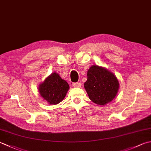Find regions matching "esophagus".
<instances>
[{
    "instance_id": "obj_1",
    "label": "esophagus",
    "mask_w": 151,
    "mask_h": 151,
    "mask_svg": "<svg viewBox=\"0 0 151 151\" xmlns=\"http://www.w3.org/2000/svg\"><path fill=\"white\" fill-rule=\"evenodd\" d=\"M73 86L75 88H80L81 86V82H75V83H73Z\"/></svg>"
}]
</instances>
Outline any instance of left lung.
<instances>
[{"mask_svg": "<svg viewBox=\"0 0 151 151\" xmlns=\"http://www.w3.org/2000/svg\"><path fill=\"white\" fill-rule=\"evenodd\" d=\"M84 88L91 101L105 105L114 99L119 90V82L114 74L96 65L90 67Z\"/></svg>", "mask_w": 151, "mask_h": 151, "instance_id": "left-lung-1", "label": "left lung"}]
</instances>
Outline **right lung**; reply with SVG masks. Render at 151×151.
Segmentation results:
<instances>
[{
  "label": "right lung",
  "mask_w": 151,
  "mask_h": 151,
  "mask_svg": "<svg viewBox=\"0 0 151 151\" xmlns=\"http://www.w3.org/2000/svg\"><path fill=\"white\" fill-rule=\"evenodd\" d=\"M40 96L50 105H57L66 96L69 85L57 73H52L39 84Z\"/></svg>",
  "instance_id": "1"
}]
</instances>
